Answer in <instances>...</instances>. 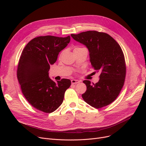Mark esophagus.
<instances>
[{
	"label": "esophagus",
	"instance_id": "obj_1",
	"mask_svg": "<svg viewBox=\"0 0 146 146\" xmlns=\"http://www.w3.org/2000/svg\"><path fill=\"white\" fill-rule=\"evenodd\" d=\"M71 82H72V84H78V83H79V82H80V81H78V80H76V79H72V81H71Z\"/></svg>",
	"mask_w": 146,
	"mask_h": 146
}]
</instances>
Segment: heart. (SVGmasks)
<instances>
[{
  "instance_id": "heart-1",
  "label": "heart",
  "mask_w": 146,
  "mask_h": 146,
  "mask_svg": "<svg viewBox=\"0 0 146 146\" xmlns=\"http://www.w3.org/2000/svg\"><path fill=\"white\" fill-rule=\"evenodd\" d=\"M81 48H82V47H76L74 48V50H79V49H81Z\"/></svg>"
}]
</instances>
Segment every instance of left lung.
Wrapping results in <instances>:
<instances>
[{
    "instance_id": "left-lung-1",
    "label": "left lung",
    "mask_w": 146,
    "mask_h": 146,
    "mask_svg": "<svg viewBox=\"0 0 146 146\" xmlns=\"http://www.w3.org/2000/svg\"><path fill=\"white\" fill-rule=\"evenodd\" d=\"M71 36L87 46L92 67L101 73L96 84L83 81L87 86L83 100L96 109L109 105L118 96L125 81L126 65L120 45L103 32L87 31Z\"/></svg>"
}]
</instances>
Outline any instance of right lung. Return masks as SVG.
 Returning <instances> with one entry per match:
<instances>
[{"label": "right lung", "mask_w": 146, "mask_h": 146, "mask_svg": "<svg viewBox=\"0 0 146 146\" xmlns=\"http://www.w3.org/2000/svg\"><path fill=\"white\" fill-rule=\"evenodd\" d=\"M70 36H39L31 40L23 50L19 60L17 77L23 96L36 109L45 113L55 111L62 104L71 81L54 82L48 76L50 65L59 53L67 46Z\"/></svg>", "instance_id": "obj_1"}]
</instances>
